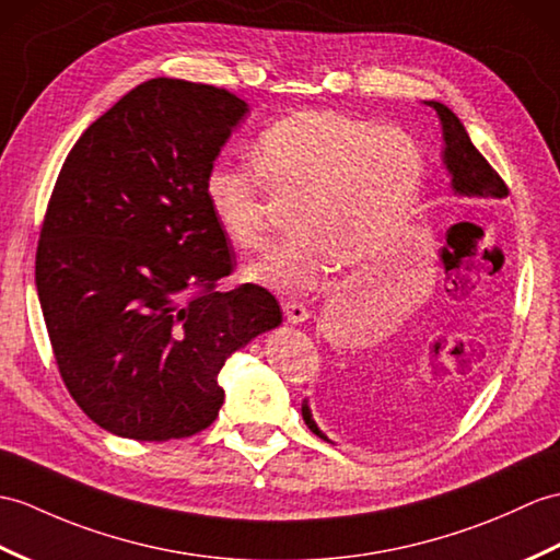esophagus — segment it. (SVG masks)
I'll use <instances>...</instances> for the list:
<instances>
[{
	"label": "esophagus",
	"mask_w": 560,
	"mask_h": 560,
	"mask_svg": "<svg viewBox=\"0 0 560 560\" xmlns=\"http://www.w3.org/2000/svg\"><path fill=\"white\" fill-rule=\"evenodd\" d=\"M281 310H283L285 319H289L291 324H303V322L310 317L307 307H305L303 303H295V301H285V303L281 305Z\"/></svg>",
	"instance_id": "34e87169"
}]
</instances>
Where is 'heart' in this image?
I'll list each match as a JSON object with an SVG mask.
<instances>
[{
  "label": "heart",
  "mask_w": 560,
  "mask_h": 560,
  "mask_svg": "<svg viewBox=\"0 0 560 560\" xmlns=\"http://www.w3.org/2000/svg\"><path fill=\"white\" fill-rule=\"evenodd\" d=\"M422 186L424 152L408 131L301 109L259 133L255 166L217 162L202 190L217 226L241 250L269 245L271 198L295 207V236L248 275L279 293H305L334 267L376 262L406 229Z\"/></svg>",
  "instance_id": "obj_1"
}]
</instances>
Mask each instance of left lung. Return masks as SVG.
<instances>
[{
    "label": "left lung",
    "instance_id": "left-lung-1",
    "mask_svg": "<svg viewBox=\"0 0 560 560\" xmlns=\"http://www.w3.org/2000/svg\"><path fill=\"white\" fill-rule=\"evenodd\" d=\"M427 104L436 109L441 128H444V164L453 176V190L460 195H479V198H505V195H509V186H505V180L499 176L497 168L485 160V154L472 145V140L467 136L458 116L441 102ZM303 420L317 436L327 439L317 429L315 420H312L307 406H303Z\"/></svg>",
    "mask_w": 560,
    "mask_h": 560
}]
</instances>
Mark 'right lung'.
<instances>
[{"label":"right lung","instance_id":"1","mask_svg":"<svg viewBox=\"0 0 560 560\" xmlns=\"http://www.w3.org/2000/svg\"><path fill=\"white\" fill-rule=\"evenodd\" d=\"M245 112L224 88L152 78L85 128L57 176L37 298L71 398L116 436L202 432L229 355L281 324L262 285L217 289L236 257L202 186Z\"/></svg>","mask_w":560,"mask_h":560}]
</instances>
